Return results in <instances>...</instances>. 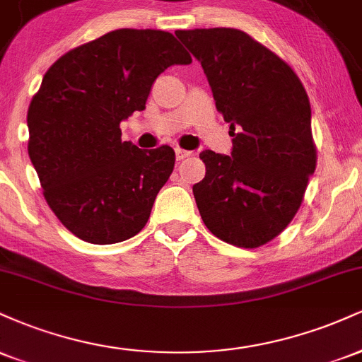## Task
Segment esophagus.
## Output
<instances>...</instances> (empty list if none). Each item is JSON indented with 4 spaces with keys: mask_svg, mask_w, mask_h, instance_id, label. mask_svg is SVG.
<instances>
[{
    "mask_svg": "<svg viewBox=\"0 0 362 362\" xmlns=\"http://www.w3.org/2000/svg\"><path fill=\"white\" fill-rule=\"evenodd\" d=\"M175 155H177V160L180 161V160H185V158H189L190 155H192V153H190V151H185V149L177 148V149H175Z\"/></svg>",
    "mask_w": 362,
    "mask_h": 362,
    "instance_id": "obj_1",
    "label": "esophagus"
}]
</instances>
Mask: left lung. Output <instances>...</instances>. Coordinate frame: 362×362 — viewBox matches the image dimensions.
Wrapping results in <instances>:
<instances>
[{"instance_id": "left-lung-1", "label": "left lung", "mask_w": 362, "mask_h": 362, "mask_svg": "<svg viewBox=\"0 0 362 362\" xmlns=\"http://www.w3.org/2000/svg\"><path fill=\"white\" fill-rule=\"evenodd\" d=\"M175 35L201 62L233 138L230 156L199 155L206 163L192 187L199 213L219 240L257 248L291 223L317 167L308 95L281 57L242 30Z\"/></svg>"}]
</instances>
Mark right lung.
Returning <instances> with one entry per match:
<instances>
[{"instance_id": "1", "label": "right lung", "mask_w": 362, "mask_h": 362, "mask_svg": "<svg viewBox=\"0 0 362 362\" xmlns=\"http://www.w3.org/2000/svg\"><path fill=\"white\" fill-rule=\"evenodd\" d=\"M192 57L170 32L119 28L59 57L27 114L28 156L44 197L78 238L119 243L148 223L175 165L170 146L139 149L120 122L144 110L153 83Z\"/></svg>"}]
</instances>
